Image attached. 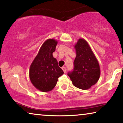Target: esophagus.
<instances>
[{
    "label": "esophagus",
    "mask_w": 123,
    "mask_h": 123,
    "mask_svg": "<svg viewBox=\"0 0 123 123\" xmlns=\"http://www.w3.org/2000/svg\"><path fill=\"white\" fill-rule=\"evenodd\" d=\"M62 69H63V72H64V73H65V72H66V71H67V69H66V68H65V67H62Z\"/></svg>",
    "instance_id": "34e87169"
}]
</instances>
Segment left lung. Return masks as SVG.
<instances>
[{"label":"left lung","mask_w":123,"mask_h":123,"mask_svg":"<svg viewBox=\"0 0 123 123\" xmlns=\"http://www.w3.org/2000/svg\"><path fill=\"white\" fill-rule=\"evenodd\" d=\"M76 57L74 69L69 72L73 85L81 90H88L95 85L100 76V65L87 41L79 38L74 45Z\"/></svg>","instance_id":"obj_1"}]
</instances>
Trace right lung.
I'll use <instances>...</instances> for the list:
<instances>
[{
	"label": "right lung",
	"mask_w": 123,
	"mask_h": 123,
	"mask_svg": "<svg viewBox=\"0 0 123 123\" xmlns=\"http://www.w3.org/2000/svg\"><path fill=\"white\" fill-rule=\"evenodd\" d=\"M57 43L58 41L55 39L46 40L30 65V80L35 88L42 92L53 90L59 77L64 73L58 66L57 60L53 56Z\"/></svg>",
	"instance_id": "1"
}]
</instances>
